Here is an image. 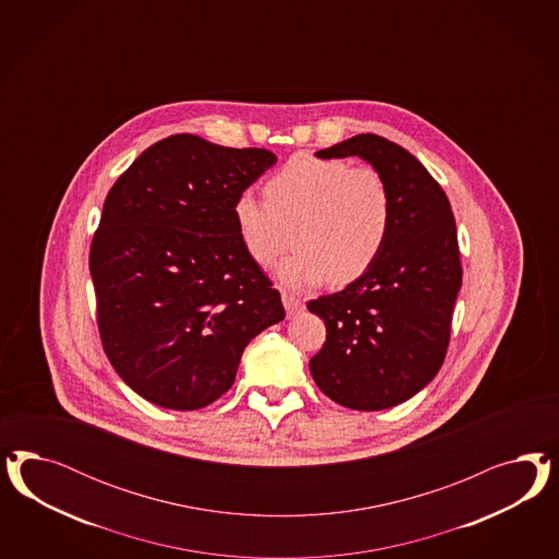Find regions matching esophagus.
<instances>
[{
    "label": "esophagus",
    "instance_id": "34e87169",
    "mask_svg": "<svg viewBox=\"0 0 559 559\" xmlns=\"http://www.w3.org/2000/svg\"><path fill=\"white\" fill-rule=\"evenodd\" d=\"M283 305H285V309H287V316H295V313L304 311V301H301L299 297L290 295L287 290L283 293Z\"/></svg>",
    "mask_w": 559,
    "mask_h": 559
}]
</instances>
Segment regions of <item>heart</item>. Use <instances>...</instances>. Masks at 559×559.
Here are the masks:
<instances>
[{"label":"heart","mask_w":559,"mask_h":559,"mask_svg":"<svg viewBox=\"0 0 559 559\" xmlns=\"http://www.w3.org/2000/svg\"><path fill=\"white\" fill-rule=\"evenodd\" d=\"M266 199L252 190L234 201L243 250L266 269L285 250L293 229L295 250L278 266L290 288L348 285L383 252L393 223V194L379 169L346 159L295 155L266 182Z\"/></svg>","instance_id":"obj_1"}]
</instances>
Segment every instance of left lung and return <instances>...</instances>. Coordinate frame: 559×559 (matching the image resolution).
I'll return each mask as SVG.
<instances>
[{
	"label": "left lung",
	"mask_w": 559,
	"mask_h": 559,
	"mask_svg": "<svg viewBox=\"0 0 559 559\" xmlns=\"http://www.w3.org/2000/svg\"><path fill=\"white\" fill-rule=\"evenodd\" d=\"M316 155H358L379 169L393 194V223L369 271L307 304L325 323L309 371L340 406H397L435 379L449 348L463 276L451 203L428 169L385 136L356 135Z\"/></svg>",
	"instance_id": "8db88e82"
}]
</instances>
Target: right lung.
I'll list each match as a JSON object with an SVG mask.
<instances>
[{
    "mask_svg": "<svg viewBox=\"0 0 559 559\" xmlns=\"http://www.w3.org/2000/svg\"><path fill=\"white\" fill-rule=\"evenodd\" d=\"M274 162L269 150L171 135L141 153L104 201L90 246L102 346L155 406L219 400L248 342L285 318L234 221L237 194Z\"/></svg>",
    "mask_w": 559,
    "mask_h": 559,
    "instance_id": "obj_1",
    "label": "right lung"
}]
</instances>
